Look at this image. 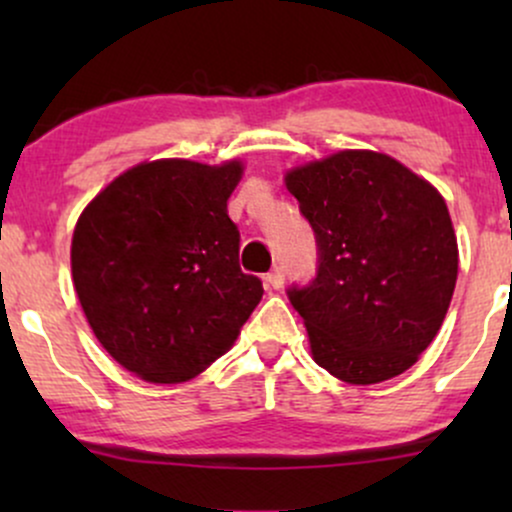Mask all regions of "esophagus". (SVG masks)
<instances>
[{
    "label": "esophagus",
    "instance_id": "obj_1",
    "mask_svg": "<svg viewBox=\"0 0 512 512\" xmlns=\"http://www.w3.org/2000/svg\"><path fill=\"white\" fill-rule=\"evenodd\" d=\"M264 281H267L269 289H281V286H284V269L281 267L272 269V272L264 276Z\"/></svg>",
    "mask_w": 512,
    "mask_h": 512
}]
</instances>
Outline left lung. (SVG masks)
Segmentation results:
<instances>
[{
  "mask_svg": "<svg viewBox=\"0 0 512 512\" xmlns=\"http://www.w3.org/2000/svg\"><path fill=\"white\" fill-rule=\"evenodd\" d=\"M286 187L317 243L315 279L286 291L315 363L351 385L404 373L438 334L455 291L445 199L375 151L308 163L286 175Z\"/></svg>",
  "mask_w": 512,
  "mask_h": 512,
  "instance_id": "8db88e82",
  "label": "left lung"
}]
</instances>
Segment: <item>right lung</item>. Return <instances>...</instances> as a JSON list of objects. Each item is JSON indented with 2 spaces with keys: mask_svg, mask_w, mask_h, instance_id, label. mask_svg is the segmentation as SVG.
<instances>
[{
  "mask_svg": "<svg viewBox=\"0 0 512 512\" xmlns=\"http://www.w3.org/2000/svg\"><path fill=\"white\" fill-rule=\"evenodd\" d=\"M238 161L142 163L79 216L74 289L98 342L149 383H182L226 354L262 298L243 274L226 202Z\"/></svg>",
  "mask_w": 512,
  "mask_h": 512,
  "instance_id": "1",
  "label": "right lung"
}]
</instances>
